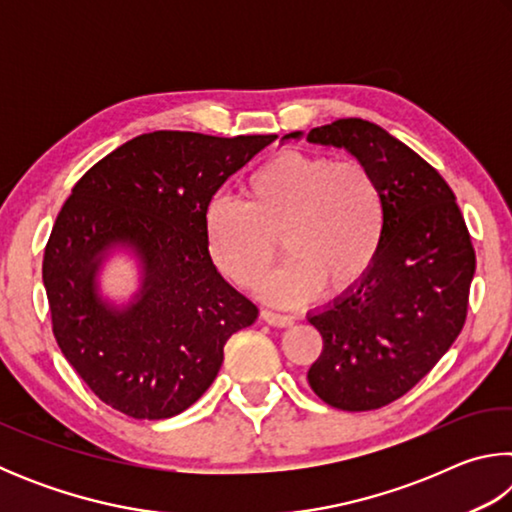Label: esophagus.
Returning <instances> with one entry per match:
<instances>
[{
    "mask_svg": "<svg viewBox=\"0 0 512 512\" xmlns=\"http://www.w3.org/2000/svg\"><path fill=\"white\" fill-rule=\"evenodd\" d=\"M262 320L273 327H291L293 325V316L277 314V311H271V309H262Z\"/></svg>",
    "mask_w": 512,
    "mask_h": 512,
    "instance_id": "1",
    "label": "esophagus"
}]
</instances>
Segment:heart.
I'll return each instance as SVG.
<instances>
[{"mask_svg": "<svg viewBox=\"0 0 512 512\" xmlns=\"http://www.w3.org/2000/svg\"><path fill=\"white\" fill-rule=\"evenodd\" d=\"M246 203L216 198L205 212L214 264L239 287H255L282 248L291 255L262 284L296 305L325 287L350 291L368 275L384 239L386 210L375 173L354 158L280 151L250 173Z\"/></svg>", "mask_w": 512, "mask_h": 512, "instance_id": "b5f03b06", "label": "heart"}]
</instances>
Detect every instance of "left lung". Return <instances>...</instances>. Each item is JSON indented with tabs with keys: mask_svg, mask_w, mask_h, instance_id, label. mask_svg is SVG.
I'll list each match as a JSON object with an SVG mask.
<instances>
[{
	"mask_svg": "<svg viewBox=\"0 0 512 512\" xmlns=\"http://www.w3.org/2000/svg\"><path fill=\"white\" fill-rule=\"evenodd\" d=\"M307 142L348 149L384 196L375 264L309 316L323 336L307 372L311 391L334 409L375 411L409 393L461 334L476 268L472 239L445 178L381 126L336 119L311 128Z\"/></svg>",
	"mask_w": 512,
	"mask_h": 512,
	"instance_id": "1",
	"label": "left lung"
}]
</instances>
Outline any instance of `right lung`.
Instances as JSON below:
<instances>
[{
	"label": "right lung",
	"mask_w": 512,
	"mask_h": 512,
	"mask_svg": "<svg viewBox=\"0 0 512 512\" xmlns=\"http://www.w3.org/2000/svg\"><path fill=\"white\" fill-rule=\"evenodd\" d=\"M277 135L155 131L121 144L74 185L42 257L51 329L90 391L135 420L189 409L219 375L223 345L257 307L212 264V196ZM131 245L143 289L117 310L96 293L110 245Z\"/></svg>",
	"instance_id": "1"
}]
</instances>
